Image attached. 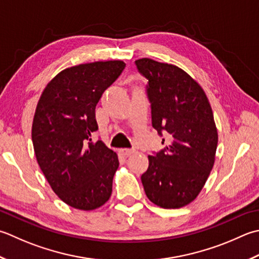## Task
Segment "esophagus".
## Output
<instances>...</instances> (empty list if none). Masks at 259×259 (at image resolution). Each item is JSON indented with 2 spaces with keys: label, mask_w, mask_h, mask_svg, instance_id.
<instances>
[{
  "label": "esophagus",
  "mask_w": 259,
  "mask_h": 259,
  "mask_svg": "<svg viewBox=\"0 0 259 259\" xmlns=\"http://www.w3.org/2000/svg\"><path fill=\"white\" fill-rule=\"evenodd\" d=\"M119 153H120L121 155H122V156H124V157H128V156L133 155V154L135 153V150H134V149H126V148H123V149H120Z\"/></svg>",
  "instance_id": "1"
}]
</instances>
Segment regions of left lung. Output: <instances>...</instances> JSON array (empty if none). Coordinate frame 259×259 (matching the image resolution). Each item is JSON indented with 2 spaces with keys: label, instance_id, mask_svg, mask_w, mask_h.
I'll return each instance as SVG.
<instances>
[{
  "label": "left lung",
  "instance_id": "1",
  "mask_svg": "<svg viewBox=\"0 0 259 259\" xmlns=\"http://www.w3.org/2000/svg\"><path fill=\"white\" fill-rule=\"evenodd\" d=\"M136 65L148 79L153 126L169 139L163 150L148 156L141 182L154 204L179 209L196 199L214 165L213 112L201 85L182 68L150 58L136 60Z\"/></svg>",
  "mask_w": 259,
  "mask_h": 259
}]
</instances>
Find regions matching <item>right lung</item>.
<instances>
[{
	"instance_id": "obj_1",
	"label": "right lung",
	"mask_w": 259,
	"mask_h": 259,
	"mask_svg": "<svg viewBox=\"0 0 259 259\" xmlns=\"http://www.w3.org/2000/svg\"><path fill=\"white\" fill-rule=\"evenodd\" d=\"M124 66L106 60L66 68L47 84L35 108V158L53 191L75 209H98L112 193L118 155L103 141L93 143L92 135L95 106Z\"/></svg>"
}]
</instances>
